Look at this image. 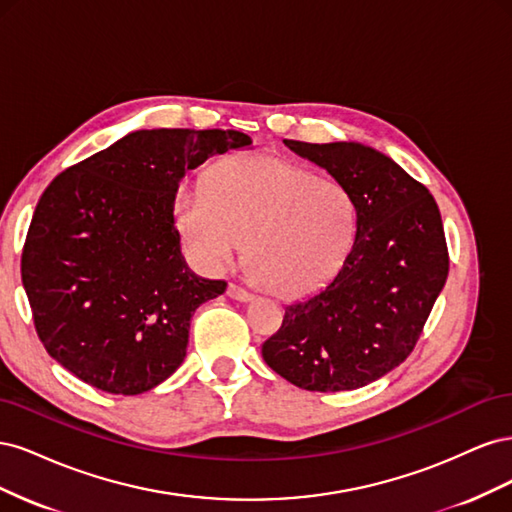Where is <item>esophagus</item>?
<instances>
[{"label":"esophagus","mask_w":512,"mask_h":512,"mask_svg":"<svg viewBox=\"0 0 512 512\" xmlns=\"http://www.w3.org/2000/svg\"><path fill=\"white\" fill-rule=\"evenodd\" d=\"M226 294H228L230 299L241 301V303H245V301H250V299H252V292H247L245 288H241V286H237V284H230V286H228V290H226Z\"/></svg>","instance_id":"34e87169"}]
</instances>
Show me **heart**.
<instances>
[{
  "label": "heart",
  "instance_id": "b5f03b06",
  "mask_svg": "<svg viewBox=\"0 0 512 512\" xmlns=\"http://www.w3.org/2000/svg\"><path fill=\"white\" fill-rule=\"evenodd\" d=\"M354 226L342 185L269 153L220 162L205 185L177 200V228L200 269L220 275L247 247L252 277L280 297L329 282L350 252Z\"/></svg>",
  "mask_w": 512,
  "mask_h": 512
}]
</instances>
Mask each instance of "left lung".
<instances>
[{"label":"left lung","instance_id":"1","mask_svg":"<svg viewBox=\"0 0 512 512\" xmlns=\"http://www.w3.org/2000/svg\"><path fill=\"white\" fill-rule=\"evenodd\" d=\"M350 194L356 232L344 265L286 307L262 359L305 391H352L408 359L448 275L440 209L423 183L361 143L284 141Z\"/></svg>","mask_w":512,"mask_h":512}]
</instances>
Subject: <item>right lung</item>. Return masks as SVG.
Masks as SVG:
<instances>
[{"label":"right lung","instance_id":"add662e5","mask_svg":"<svg viewBox=\"0 0 512 512\" xmlns=\"http://www.w3.org/2000/svg\"><path fill=\"white\" fill-rule=\"evenodd\" d=\"M250 145L237 130H136L51 181L21 277L40 342L61 367L113 395L175 374L196 307L226 290L185 265L179 183L207 158Z\"/></svg>","mask_w":512,"mask_h":512}]
</instances>
